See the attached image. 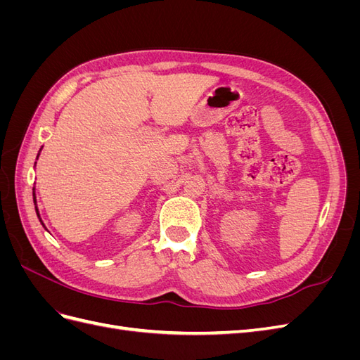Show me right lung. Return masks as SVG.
Listing matches in <instances>:
<instances>
[{
	"label": "right lung",
	"instance_id": "add662e5",
	"mask_svg": "<svg viewBox=\"0 0 360 360\" xmlns=\"http://www.w3.org/2000/svg\"><path fill=\"white\" fill-rule=\"evenodd\" d=\"M40 155V153H39ZM39 155H37V159H39ZM32 201H34V205H36V213H37V217H39V221H40V224L45 226V224H43V221H41V217H40V213H39V209H37V202H36V192H34V188H32ZM45 230H46V226H45Z\"/></svg>",
	"mask_w": 360,
	"mask_h": 360
}]
</instances>
